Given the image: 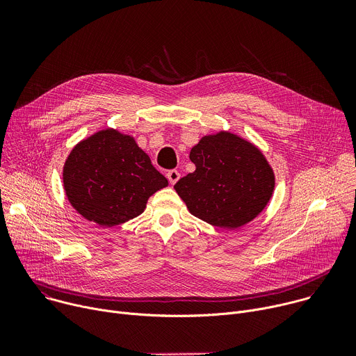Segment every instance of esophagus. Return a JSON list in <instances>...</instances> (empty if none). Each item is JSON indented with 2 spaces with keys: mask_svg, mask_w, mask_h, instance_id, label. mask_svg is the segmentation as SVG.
Wrapping results in <instances>:
<instances>
[{
  "mask_svg": "<svg viewBox=\"0 0 356 356\" xmlns=\"http://www.w3.org/2000/svg\"><path fill=\"white\" fill-rule=\"evenodd\" d=\"M166 176H168V179H169L170 184H175V183H177V180L180 179V173H179L177 170H169Z\"/></svg>",
  "mask_w": 356,
  "mask_h": 356,
  "instance_id": "1",
  "label": "esophagus"
}]
</instances>
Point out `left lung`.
I'll list each match as a JSON object with an SVG mask.
<instances>
[{
  "mask_svg": "<svg viewBox=\"0 0 356 356\" xmlns=\"http://www.w3.org/2000/svg\"><path fill=\"white\" fill-rule=\"evenodd\" d=\"M190 161L195 170L181 177L175 190L194 217L214 227L232 229L248 224L272 197V168L258 147L234 134L201 138Z\"/></svg>",
  "mask_w": 356,
  "mask_h": 356,
  "instance_id": "obj_1",
  "label": "left lung"
}]
</instances>
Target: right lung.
<instances>
[{"instance_id":"1","label":"right lung","mask_w":356,"mask_h":356,"mask_svg":"<svg viewBox=\"0 0 356 356\" xmlns=\"http://www.w3.org/2000/svg\"><path fill=\"white\" fill-rule=\"evenodd\" d=\"M70 204L88 221L115 227L143 213L147 198L168 186L134 138L114 129L80 142L63 169Z\"/></svg>"}]
</instances>
